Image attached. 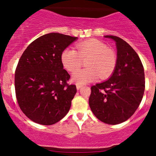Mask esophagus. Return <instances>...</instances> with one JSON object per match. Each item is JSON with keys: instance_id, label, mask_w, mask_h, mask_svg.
Segmentation results:
<instances>
[{"instance_id": "obj_1", "label": "esophagus", "mask_w": 156, "mask_h": 156, "mask_svg": "<svg viewBox=\"0 0 156 156\" xmlns=\"http://www.w3.org/2000/svg\"><path fill=\"white\" fill-rule=\"evenodd\" d=\"M82 87H83V86L80 85V84H76V88H77V89H80Z\"/></svg>"}]
</instances>
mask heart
Listing matches in <instances>:
<instances>
[{
  "instance_id": "1",
  "label": "heart",
  "mask_w": 156,
  "mask_h": 156,
  "mask_svg": "<svg viewBox=\"0 0 156 156\" xmlns=\"http://www.w3.org/2000/svg\"><path fill=\"white\" fill-rule=\"evenodd\" d=\"M76 50L65 48L61 55L64 67L73 73L82 64V60L89 58L86 62L87 68L79 70L73 73L72 80L77 84H85L94 81L98 78H108L115 69L117 55L108 48L104 42L92 39L76 44Z\"/></svg>"
}]
</instances>
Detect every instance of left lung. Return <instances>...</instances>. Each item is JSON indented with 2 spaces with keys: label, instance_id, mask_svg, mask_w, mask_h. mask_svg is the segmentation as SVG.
Masks as SVG:
<instances>
[{
  "label": "left lung",
  "instance_id": "left-lung-1",
  "mask_svg": "<svg viewBox=\"0 0 156 156\" xmlns=\"http://www.w3.org/2000/svg\"><path fill=\"white\" fill-rule=\"evenodd\" d=\"M114 39L117 49V65L108 80L91 87L89 104L94 116L108 125L126 121L140 104L144 88V67L131 46L116 36H105Z\"/></svg>",
  "mask_w": 156,
  "mask_h": 156
}]
</instances>
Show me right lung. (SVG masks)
Segmentation results:
<instances>
[{
  "instance_id": "add662e5",
  "label": "right lung",
  "mask_w": 156,
  "mask_h": 156,
  "mask_svg": "<svg viewBox=\"0 0 156 156\" xmlns=\"http://www.w3.org/2000/svg\"><path fill=\"white\" fill-rule=\"evenodd\" d=\"M77 37L50 33L35 39L16 67L15 94L23 114L40 125L58 122L69 112L77 92L61 60L62 51Z\"/></svg>"
}]
</instances>
